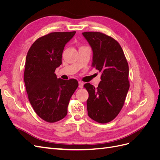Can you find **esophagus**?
<instances>
[{
    "mask_svg": "<svg viewBox=\"0 0 160 160\" xmlns=\"http://www.w3.org/2000/svg\"><path fill=\"white\" fill-rule=\"evenodd\" d=\"M83 87V83L81 81H79V88H82Z\"/></svg>",
    "mask_w": 160,
    "mask_h": 160,
    "instance_id": "obj_1",
    "label": "esophagus"
}]
</instances>
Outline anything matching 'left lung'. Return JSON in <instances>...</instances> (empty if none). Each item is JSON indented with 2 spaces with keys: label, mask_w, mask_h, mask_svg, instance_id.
Listing matches in <instances>:
<instances>
[{
  "label": "left lung",
  "mask_w": 160,
  "mask_h": 160,
  "mask_svg": "<svg viewBox=\"0 0 160 160\" xmlns=\"http://www.w3.org/2000/svg\"><path fill=\"white\" fill-rule=\"evenodd\" d=\"M82 35L93 51L92 65L102 72L97 88L89 83L87 108L90 118L100 123L114 119L122 109L129 88V66L122 47L114 38L99 32Z\"/></svg>",
  "instance_id": "1"
}]
</instances>
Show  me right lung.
Instances as JSON below:
<instances>
[{
    "label": "right lung",
    "instance_id": "add662e5",
    "mask_svg": "<svg viewBox=\"0 0 160 160\" xmlns=\"http://www.w3.org/2000/svg\"><path fill=\"white\" fill-rule=\"evenodd\" d=\"M75 32L48 34L36 40L27 52L24 81L28 100L35 113L47 122L65 117L70 99L78 88L76 79L63 80L55 73L62 63L65 45Z\"/></svg>",
    "mask_w": 160,
    "mask_h": 160
}]
</instances>
